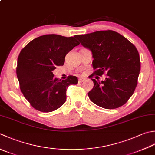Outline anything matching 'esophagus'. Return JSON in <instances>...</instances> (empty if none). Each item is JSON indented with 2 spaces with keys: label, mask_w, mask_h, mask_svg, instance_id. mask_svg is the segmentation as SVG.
<instances>
[{
  "label": "esophagus",
  "mask_w": 155,
  "mask_h": 155,
  "mask_svg": "<svg viewBox=\"0 0 155 155\" xmlns=\"http://www.w3.org/2000/svg\"><path fill=\"white\" fill-rule=\"evenodd\" d=\"M84 81H85V78H78V83H83V82H84Z\"/></svg>",
  "instance_id": "34e87169"
}]
</instances>
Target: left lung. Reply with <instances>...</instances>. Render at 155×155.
I'll list each match as a JSON object with an SVG mask.
<instances>
[{"label":"left lung","instance_id":"obj_1","mask_svg":"<svg viewBox=\"0 0 155 155\" xmlns=\"http://www.w3.org/2000/svg\"><path fill=\"white\" fill-rule=\"evenodd\" d=\"M74 37L91 51L96 70L93 74L107 75L101 82L92 79L94 87L88 93L91 101L108 110L125 104L134 93L140 71V56L134 45L111 30Z\"/></svg>","mask_w":155,"mask_h":155}]
</instances>
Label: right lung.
Masks as SVG:
<instances>
[{
  "label": "right lung",
  "instance_id": "1",
  "mask_svg": "<svg viewBox=\"0 0 155 155\" xmlns=\"http://www.w3.org/2000/svg\"><path fill=\"white\" fill-rule=\"evenodd\" d=\"M79 44L75 37L49 34L33 39L21 51L17 77L21 92L35 110L51 112L65 103L66 90L78 78L71 75L61 80L52 71L64 65L66 54Z\"/></svg>",
  "mask_w": 155,
  "mask_h": 155
}]
</instances>
